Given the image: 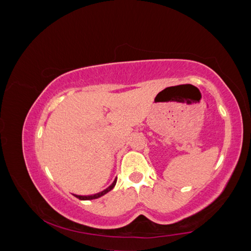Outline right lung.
Returning a JSON list of instances; mask_svg holds the SVG:
<instances>
[{
	"instance_id": "add662e5",
	"label": "right lung",
	"mask_w": 251,
	"mask_h": 251,
	"mask_svg": "<svg viewBox=\"0 0 251 251\" xmlns=\"http://www.w3.org/2000/svg\"><path fill=\"white\" fill-rule=\"evenodd\" d=\"M116 180H117V177L114 179V181L107 187L106 189L100 191V193H97V194H93V195H87V196H80V195H75L74 194V196H75L76 198H78L79 200H92V199H98L102 197V196H104L105 194L109 193V191H111L113 188H114V186L116 185Z\"/></svg>"
}]
</instances>
